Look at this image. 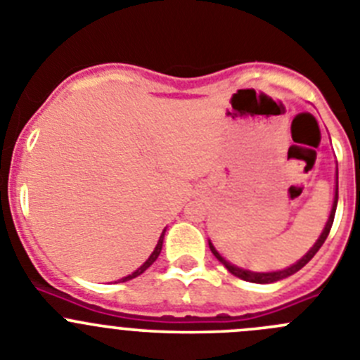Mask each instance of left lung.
<instances>
[{"label": "left lung", "mask_w": 360, "mask_h": 360, "mask_svg": "<svg viewBox=\"0 0 360 360\" xmlns=\"http://www.w3.org/2000/svg\"><path fill=\"white\" fill-rule=\"evenodd\" d=\"M337 189H339V187H337ZM337 189H335V198H333L332 212H330V218H328V221H326V227H324L323 234H321L319 240L316 241V245H314V247H311V249L308 250V252L304 254V256L301 257V259H299L297 263H295V265L288 266V269L279 270V272H250V270L238 269V266H234V265H231V263H229V262H225L224 257H221L218 252H216V249H214V247H212V243H209V247H211V250H212V254H214V256H216V259H218L219 263H224V266L229 270V272H231V274H234V276H236V278L243 279V281H250V283H274V281H279V279L288 278V276L295 274L297 270L303 269V266L307 265L308 262H310L311 257L316 256V252L321 249V245L324 243V240L328 238L330 229H332V225H333V216H335L337 200H339V191H337Z\"/></svg>", "instance_id": "1"}]
</instances>
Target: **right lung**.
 I'll return each instance as SVG.
<instances>
[{"mask_svg":"<svg viewBox=\"0 0 360 360\" xmlns=\"http://www.w3.org/2000/svg\"><path fill=\"white\" fill-rule=\"evenodd\" d=\"M162 243H164V232H162V236H160V240H158V243H157V247H155V250H153V254L151 256L148 257V262L144 263V265L141 266V269H136L135 272H133V274H129V276H126V278H122L120 279V281H129V279H133V278H136V276H141L142 272H146V270L149 269V266L153 265V263L157 262V257H158V254H160V250H162Z\"/></svg>","mask_w":360,"mask_h":360,"instance_id":"right-lung-1","label":"right lung"}]
</instances>
